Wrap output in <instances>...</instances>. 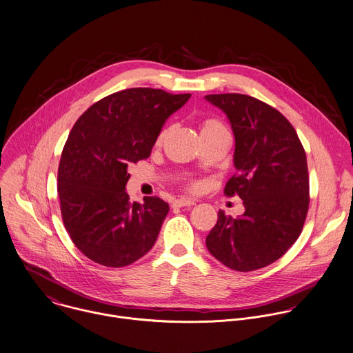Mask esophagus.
<instances>
[{
	"instance_id": "1",
	"label": "esophagus",
	"mask_w": 353,
	"mask_h": 353,
	"mask_svg": "<svg viewBox=\"0 0 353 353\" xmlns=\"http://www.w3.org/2000/svg\"><path fill=\"white\" fill-rule=\"evenodd\" d=\"M194 204L196 203L193 200H189V199H179V200L174 201V207H178V208H181V207H192Z\"/></svg>"
}]
</instances>
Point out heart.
Instances as JSON below:
<instances>
[{
	"instance_id": "obj_1",
	"label": "heart",
	"mask_w": 353,
	"mask_h": 353,
	"mask_svg": "<svg viewBox=\"0 0 353 353\" xmlns=\"http://www.w3.org/2000/svg\"><path fill=\"white\" fill-rule=\"evenodd\" d=\"M219 131H226V127L218 119H207L201 124V135H211V134H215ZM165 135H167V130H163L157 138V142L159 143L163 142Z\"/></svg>"
}]
</instances>
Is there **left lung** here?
<instances>
[{"label": "left lung", "instance_id": "8db88e82", "mask_svg": "<svg viewBox=\"0 0 353 353\" xmlns=\"http://www.w3.org/2000/svg\"><path fill=\"white\" fill-rule=\"evenodd\" d=\"M205 100L232 124L236 174L225 193L238 194L245 207L236 218L221 210L205 243L232 270H259L283 256L303 230L310 204L305 152L289 120L265 103L238 93Z\"/></svg>", "mask_w": 353, "mask_h": 353}]
</instances>
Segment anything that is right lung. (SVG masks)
I'll list each match as a JSON object with an SVG mask.
<instances>
[{
  "label": "right lung",
  "instance_id": "1",
  "mask_svg": "<svg viewBox=\"0 0 353 353\" xmlns=\"http://www.w3.org/2000/svg\"><path fill=\"white\" fill-rule=\"evenodd\" d=\"M190 94L134 88L93 104L74 124L64 145L57 192L64 226L90 260L124 267L156 242L170 207L159 197L130 203L131 163L145 160L163 124Z\"/></svg>",
  "mask_w": 353,
  "mask_h": 353
}]
</instances>
